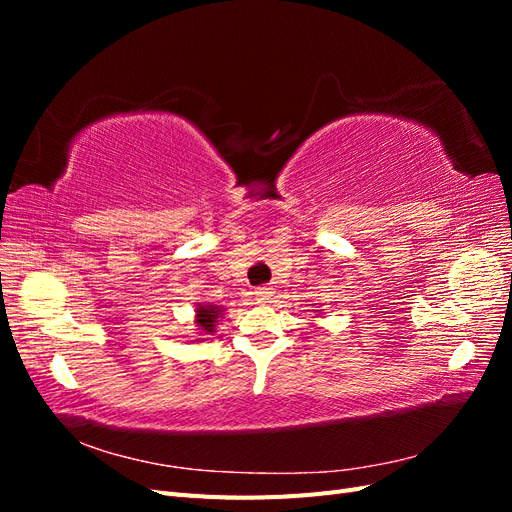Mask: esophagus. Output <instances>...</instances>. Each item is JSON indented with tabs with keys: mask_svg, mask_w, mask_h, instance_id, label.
Segmentation results:
<instances>
[{
	"mask_svg": "<svg viewBox=\"0 0 512 512\" xmlns=\"http://www.w3.org/2000/svg\"><path fill=\"white\" fill-rule=\"evenodd\" d=\"M254 294H256V301H258V303H269V299H271V288H258Z\"/></svg>",
	"mask_w": 512,
	"mask_h": 512,
	"instance_id": "esophagus-1",
	"label": "esophagus"
}]
</instances>
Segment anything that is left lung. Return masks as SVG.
<instances>
[{"label":"left lung","mask_w":512,"mask_h":512,"mask_svg":"<svg viewBox=\"0 0 512 512\" xmlns=\"http://www.w3.org/2000/svg\"><path fill=\"white\" fill-rule=\"evenodd\" d=\"M316 312H318V309H316Z\"/></svg>","instance_id":"1"}]
</instances>
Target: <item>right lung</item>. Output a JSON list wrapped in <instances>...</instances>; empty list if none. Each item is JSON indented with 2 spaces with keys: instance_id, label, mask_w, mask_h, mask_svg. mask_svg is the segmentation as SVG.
<instances>
[{
  "instance_id": "add662e5",
  "label": "right lung",
  "mask_w": 512,
  "mask_h": 512,
  "mask_svg": "<svg viewBox=\"0 0 512 512\" xmlns=\"http://www.w3.org/2000/svg\"><path fill=\"white\" fill-rule=\"evenodd\" d=\"M224 309L220 305H211V303H196V316L194 322L198 327L200 335H213L215 324H218V318H222Z\"/></svg>"
}]
</instances>
